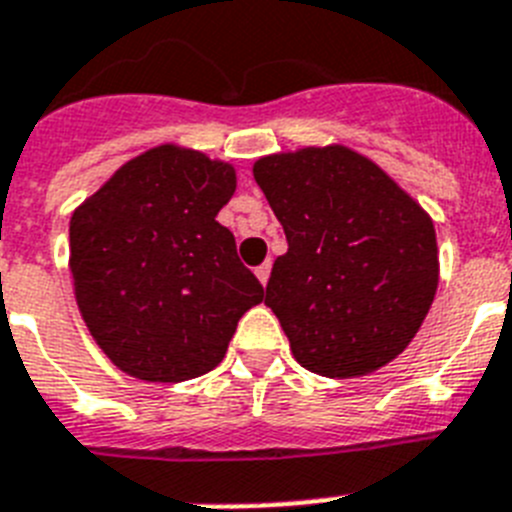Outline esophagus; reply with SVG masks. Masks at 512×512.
<instances>
[{
	"label": "esophagus",
	"instance_id": "34e87169",
	"mask_svg": "<svg viewBox=\"0 0 512 512\" xmlns=\"http://www.w3.org/2000/svg\"><path fill=\"white\" fill-rule=\"evenodd\" d=\"M255 276L260 278V283H268V278H270V263H263V265H257L255 268Z\"/></svg>",
	"mask_w": 512,
	"mask_h": 512
}]
</instances>
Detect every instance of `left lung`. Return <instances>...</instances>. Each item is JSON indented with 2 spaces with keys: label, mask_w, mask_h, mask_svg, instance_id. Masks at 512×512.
<instances>
[{
  "label": "left lung",
  "mask_w": 512,
  "mask_h": 512,
  "mask_svg": "<svg viewBox=\"0 0 512 512\" xmlns=\"http://www.w3.org/2000/svg\"><path fill=\"white\" fill-rule=\"evenodd\" d=\"M255 182L289 242L265 304L296 362L325 377L385 367L435 299L432 218L380 166L341 145L260 158Z\"/></svg>",
  "instance_id": "obj_1"
}]
</instances>
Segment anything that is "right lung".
<instances>
[{"instance_id":"add662e5","label":"right lung","mask_w":512,"mask_h":512,"mask_svg":"<svg viewBox=\"0 0 512 512\" xmlns=\"http://www.w3.org/2000/svg\"><path fill=\"white\" fill-rule=\"evenodd\" d=\"M229 163L161 145L124 163L70 221V270L90 336L122 372L184 382L221 364L236 322L263 302L216 221Z\"/></svg>"}]
</instances>
